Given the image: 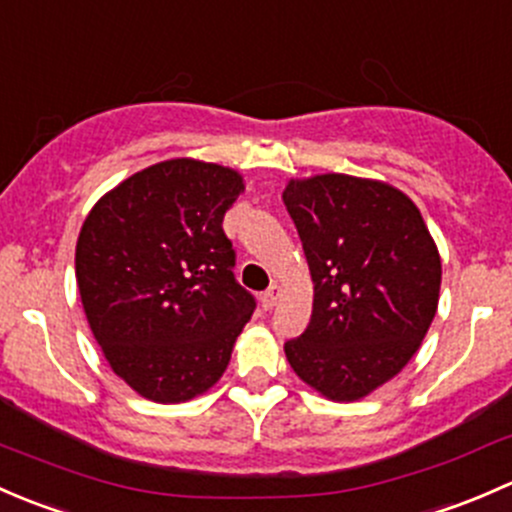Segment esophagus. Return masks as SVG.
<instances>
[{"instance_id": "34e87169", "label": "esophagus", "mask_w": 512, "mask_h": 512, "mask_svg": "<svg viewBox=\"0 0 512 512\" xmlns=\"http://www.w3.org/2000/svg\"><path fill=\"white\" fill-rule=\"evenodd\" d=\"M280 297H282V287L280 285H272L270 289H267V292H262L260 302H262V307H265V309H272Z\"/></svg>"}]
</instances>
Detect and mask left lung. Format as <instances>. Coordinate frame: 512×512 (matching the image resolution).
Segmentation results:
<instances>
[{"label": "left lung", "instance_id": "8db88e82", "mask_svg": "<svg viewBox=\"0 0 512 512\" xmlns=\"http://www.w3.org/2000/svg\"><path fill=\"white\" fill-rule=\"evenodd\" d=\"M282 200L314 282L287 361L327 399L359 401L421 347L441 292L438 247L414 200L381 180L312 175L289 180Z\"/></svg>", "mask_w": 512, "mask_h": 512}]
</instances>
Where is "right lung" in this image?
Instances as JSON below:
<instances>
[{
    "label": "right lung",
    "mask_w": 512,
    "mask_h": 512,
    "mask_svg": "<svg viewBox=\"0 0 512 512\" xmlns=\"http://www.w3.org/2000/svg\"><path fill=\"white\" fill-rule=\"evenodd\" d=\"M242 190L237 170L173 158L133 173L86 215L81 304L113 374L143 399L180 404L213 389L255 312L223 232Z\"/></svg>",
    "instance_id": "right-lung-1"
}]
</instances>
